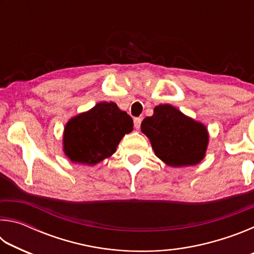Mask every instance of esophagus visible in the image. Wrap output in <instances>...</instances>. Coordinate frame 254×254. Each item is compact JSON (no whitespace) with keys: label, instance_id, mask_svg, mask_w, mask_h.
<instances>
[{"label":"esophagus","instance_id":"34e87169","mask_svg":"<svg viewBox=\"0 0 254 254\" xmlns=\"http://www.w3.org/2000/svg\"><path fill=\"white\" fill-rule=\"evenodd\" d=\"M141 122H142V119H141V118H135L134 119V127L136 128V130H139V128H140Z\"/></svg>","mask_w":254,"mask_h":254}]
</instances>
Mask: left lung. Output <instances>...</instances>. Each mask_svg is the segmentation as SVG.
<instances>
[{"label":"left lung","instance_id":"obj_1","mask_svg":"<svg viewBox=\"0 0 254 254\" xmlns=\"http://www.w3.org/2000/svg\"><path fill=\"white\" fill-rule=\"evenodd\" d=\"M141 131L148 136L154 154L170 167L198 165L206 156L207 127L170 104L154 107L152 117L141 123Z\"/></svg>","mask_w":254,"mask_h":254}]
</instances>
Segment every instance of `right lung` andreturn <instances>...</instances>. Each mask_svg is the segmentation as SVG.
<instances>
[{"label": "right lung", "instance_id": "obj_1", "mask_svg": "<svg viewBox=\"0 0 254 254\" xmlns=\"http://www.w3.org/2000/svg\"><path fill=\"white\" fill-rule=\"evenodd\" d=\"M133 130V120L113 102H101L91 110L71 118L63 135V150L71 162L95 166L111 157L127 133Z\"/></svg>", "mask_w": 254, "mask_h": 254}]
</instances>
